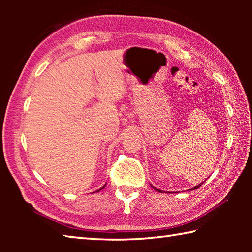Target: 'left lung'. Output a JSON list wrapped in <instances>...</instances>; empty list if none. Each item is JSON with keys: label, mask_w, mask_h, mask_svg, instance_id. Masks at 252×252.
I'll return each mask as SVG.
<instances>
[{"label": "left lung", "mask_w": 252, "mask_h": 252, "mask_svg": "<svg viewBox=\"0 0 252 252\" xmlns=\"http://www.w3.org/2000/svg\"><path fill=\"white\" fill-rule=\"evenodd\" d=\"M203 182H204V181H203ZM203 182H201V183H200V185H198V186H195V187H192V188H191V189H189V190L191 191V190H195V189H198V188H199L200 186H201ZM151 187H152V188H153V189H155L156 191H158V192H160V193H162V192H163V191H162V190H160V189H158V188H156V187H153V186H151Z\"/></svg>", "instance_id": "8db88e82"}]
</instances>
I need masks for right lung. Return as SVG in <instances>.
<instances>
[{"mask_svg":"<svg viewBox=\"0 0 252 252\" xmlns=\"http://www.w3.org/2000/svg\"><path fill=\"white\" fill-rule=\"evenodd\" d=\"M104 187H105V185H104V186H103V187H101V188H100V189H99V190H96V191H95V192H99V191H101V190H102V189H103V188H104Z\"/></svg>","mask_w":252,"mask_h":252,"instance_id":"1","label":"right lung"}]
</instances>
